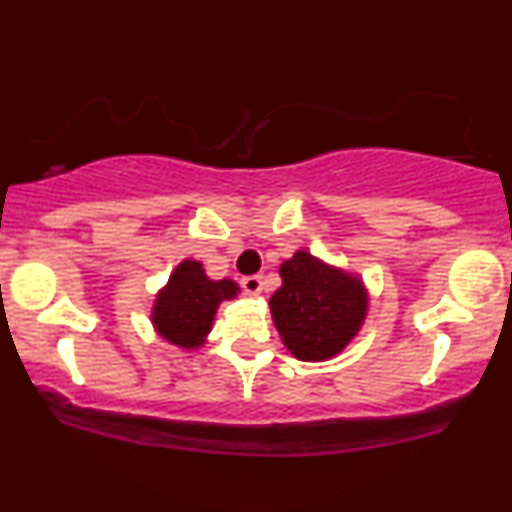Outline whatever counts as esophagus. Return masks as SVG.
<instances>
[{"label":"esophagus","instance_id":"1","mask_svg":"<svg viewBox=\"0 0 512 512\" xmlns=\"http://www.w3.org/2000/svg\"><path fill=\"white\" fill-rule=\"evenodd\" d=\"M240 286H243V291L248 293V296H257V293L262 291V276H257V274L243 276Z\"/></svg>","mask_w":512,"mask_h":512}]
</instances>
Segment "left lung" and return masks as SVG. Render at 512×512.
<instances>
[{
	"label": "left lung",
	"mask_w": 512,
	"mask_h": 512,
	"mask_svg": "<svg viewBox=\"0 0 512 512\" xmlns=\"http://www.w3.org/2000/svg\"><path fill=\"white\" fill-rule=\"evenodd\" d=\"M272 317L286 349L301 361H322L344 349L366 315V291L354 276L296 252L279 269Z\"/></svg>",
	"instance_id": "1"
}]
</instances>
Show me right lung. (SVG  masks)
<instances>
[{
  "instance_id": "1",
  "label": "right lung",
  "mask_w": 512,
  "mask_h": 512,
  "mask_svg": "<svg viewBox=\"0 0 512 512\" xmlns=\"http://www.w3.org/2000/svg\"><path fill=\"white\" fill-rule=\"evenodd\" d=\"M238 286L231 279L211 281L202 264L185 260L178 264L168 286L158 293L154 325L168 342L195 349L204 342L221 301L236 296Z\"/></svg>"
}]
</instances>
